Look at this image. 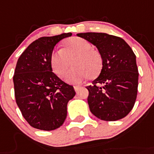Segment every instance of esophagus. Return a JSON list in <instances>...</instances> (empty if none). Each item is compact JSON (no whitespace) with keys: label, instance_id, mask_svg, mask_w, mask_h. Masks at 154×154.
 <instances>
[{"label":"esophagus","instance_id":"esophagus-1","mask_svg":"<svg viewBox=\"0 0 154 154\" xmlns=\"http://www.w3.org/2000/svg\"><path fill=\"white\" fill-rule=\"evenodd\" d=\"M74 90H75L76 92H78L79 88H80V86H74Z\"/></svg>","mask_w":154,"mask_h":154}]
</instances>
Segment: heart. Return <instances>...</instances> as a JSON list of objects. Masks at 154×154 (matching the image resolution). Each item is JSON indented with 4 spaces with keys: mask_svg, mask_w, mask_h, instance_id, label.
<instances>
[{
    "mask_svg": "<svg viewBox=\"0 0 154 154\" xmlns=\"http://www.w3.org/2000/svg\"><path fill=\"white\" fill-rule=\"evenodd\" d=\"M91 43L80 37H74L67 40L64 48L54 50L51 55V66L53 71L62 77L73 61V68L65 75L67 83L80 84L89 76L97 75L102 67L100 54L92 49Z\"/></svg>",
    "mask_w": 154,
    "mask_h": 154,
    "instance_id": "obj_1",
    "label": "heart"
}]
</instances>
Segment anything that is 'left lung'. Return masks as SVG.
<instances>
[{
	"mask_svg": "<svg viewBox=\"0 0 154 154\" xmlns=\"http://www.w3.org/2000/svg\"><path fill=\"white\" fill-rule=\"evenodd\" d=\"M97 47L103 61L101 72L89 90L90 112L103 121L125 117L135 103L138 86L136 56L120 37L103 32L77 34Z\"/></svg>",
	"mask_w": 154,
	"mask_h": 154,
	"instance_id": "obj_1",
	"label": "left lung"
}]
</instances>
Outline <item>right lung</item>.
<instances>
[{
	"mask_svg": "<svg viewBox=\"0 0 154 154\" xmlns=\"http://www.w3.org/2000/svg\"><path fill=\"white\" fill-rule=\"evenodd\" d=\"M72 33L41 37L32 42L17 61L14 76L17 104L35 128L52 131L67 117V106L76 93L52 72L51 55L57 42Z\"/></svg>",
	"mask_w": 154,
	"mask_h": 154,
	"instance_id": "right-lung-1",
	"label": "right lung"
}]
</instances>
